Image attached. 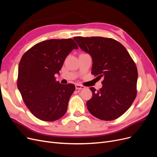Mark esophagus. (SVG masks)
Here are the masks:
<instances>
[{"mask_svg":"<svg viewBox=\"0 0 157 157\" xmlns=\"http://www.w3.org/2000/svg\"><path fill=\"white\" fill-rule=\"evenodd\" d=\"M76 90H83V89H85V87L83 85H79V84H76Z\"/></svg>","mask_w":157,"mask_h":157,"instance_id":"obj_1","label":"esophagus"}]
</instances>
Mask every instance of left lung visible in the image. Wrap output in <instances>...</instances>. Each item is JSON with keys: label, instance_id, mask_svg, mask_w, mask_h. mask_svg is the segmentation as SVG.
<instances>
[{"label": "left lung", "instance_id": "obj_1", "mask_svg": "<svg viewBox=\"0 0 157 157\" xmlns=\"http://www.w3.org/2000/svg\"><path fill=\"white\" fill-rule=\"evenodd\" d=\"M79 47L92 59V74L98 76L103 86L86 102L88 111L104 121L116 119L131 106L137 95V67L125 47L112 38L74 37Z\"/></svg>", "mask_w": 157, "mask_h": 157}]
</instances>
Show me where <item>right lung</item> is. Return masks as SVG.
I'll use <instances>...</instances> for the list:
<instances>
[{"label": "right lung", "instance_id": "1", "mask_svg": "<svg viewBox=\"0 0 157 157\" xmlns=\"http://www.w3.org/2000/svg\"><path fill=\"white\" fill-rule=\"evenodd\" d=\"M78 47L72 39H51L27 51L18 65L17 86L25 105L38 119L54 121L63 117L75 90L73 84L56 81L66 57Z\"/></svg>", "mask_w": 157, "mask_h": 157}]
</instances>
